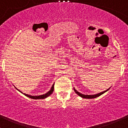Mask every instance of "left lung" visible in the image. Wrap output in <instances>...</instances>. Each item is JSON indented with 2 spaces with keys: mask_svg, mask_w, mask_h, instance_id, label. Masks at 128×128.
I'll list each match as a JSON object with an SVG mask.
<instances>
[{
  "mask_svg": "<svg viewBox=\"0 0 128 128\" xmlns=\"http://www.w3.org/2000/svg\"><path fill=\"white\" fill-rule=\"evenodd\" d=\"M109 89H110V88H109ZM109 89H108L107 90H105V91L102 92H100V93L97 94H95V95H84V94H82L80 93V92H78L77 90H76L75 89H74V90L75 92L79 96H80V97H82V98H96V97H98V96H101V95H102V94H103L105 93V92L107 91V90H108Z\"/></svg>",
  "mask_w": 128,
  "mask_h": 128,
  "instance_id": "obj_1",
  "label": "left lung"
}]
</instances>
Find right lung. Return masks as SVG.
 <instances>
[{
  "label": "right lung",
  "instance_id": "1",
  "mask_svg": "<svg viewBox=\"0 0 128 128\" xmlns=\"http://www.w3.org/2000/svg\"><path fill=\"white\" fill-rule=\"evenodd\" d=\"M54 84L53 85H52V88H51V89L49 90V91L48 92L45 94L41 95V96H30V95L26 94H24V96H27V97H30V98H33V99H43V98H46V97H48V96H49L50 94H52V92H54Z\"/></svg>",
  "mask_w": 128,
  "mask_h": 128
}]
</instances>
